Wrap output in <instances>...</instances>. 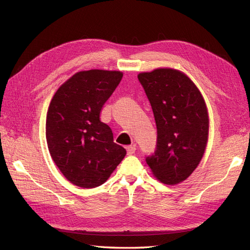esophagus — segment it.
Here are the masks:
<instances>
[{
    "label": "esophagus",
    "instance_id": "esophagus-1",
    "mask_svg": "<svg viewBox=\"0 0 250 250\" xmlns=\"http://www.w3.org/2000/svg\"><path fill=\"white\" fill-rule=\"evenodd\" d=\"M126 150H127V154L128 155H131L135 152V150H137V146L135 145H130V146H127L126 147Z\"/></svg>",
    "mask_w": 250,
    "mask_h": 250
}]
</instances>
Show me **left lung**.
I'll return each mask as SVG.
<instances>
[{
    "label": "left lung",
    "instance_id": "8db88e82",
    "mask_svg": "<svg viewBox=\"0 0 250 250\" xmlns=\"http://www.w3.org/2000/svg\"><path fill=\"white\" fill-rule=\"evenodd\" d=\"M157 129L156 150L146 162L166 185H177L197 168L208 139V113L195 83L178 70L161 67L138 75Z\"/></svg>",
    "mask_w": 250,
    "mask_h": 250
}]
</instances>
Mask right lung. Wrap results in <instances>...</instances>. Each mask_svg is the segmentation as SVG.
<instances>
[{"label": "right lung", "mask_w": 250, "mask_h": 250, "mask_svg": "<svg viewBox=\"0 0 250 250\" xmlns=\"http://www.w3.org/2000/svg\"><path fill=\"white\" fill-rule=\"evenodd\" d=\"M123 77L120 71H81L53 96L47 112L46 139L52 160L75 186L99 187L126 155L100 121L104 103Z\"/></svg>", "instance_id": "obj_1"}]
</instances>
